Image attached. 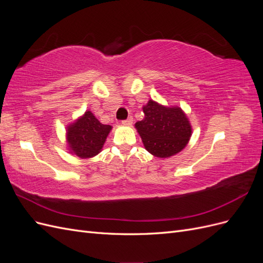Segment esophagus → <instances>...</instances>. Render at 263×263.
<instances>
[{
    "label": "esophagus",
    "mask_w": 263,
    "mask_h": 263,
    "mask_svg": "<svg viewBox=\"0 0 263 263\" xmlns=\"http://www.w3.org/2000/svg\"><path fill=\"white\" fill-rule=\"evenodd\" d=\"M122 125H124V126H132L133 125V118L129 117V118L125 119V121H122Z\"/></svg>",
    "instance_id": "34e87169"
}]
</instances>
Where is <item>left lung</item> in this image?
Wrapping results in <instances>:
<instances>
[{
	"label": "left lung",
	"mask_w": 263,
	"mask_h": 263,
	"mask_svg": "<svg viewBox=\"0 0 263 263\" xmlns=\"http://www.w3.org/2000/svg\"><path fill=\"white\" fill-rule=\"evenodd\" d=\"M142 110L145 117L135 127L149 154L164 159L186 147L192 136V126L181 107L165 106L149 100Z\"/></svg>",
	"instance_id": "obj_1"
}]
</instances>
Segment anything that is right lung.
I'll return each instance as SVG.
<instances>
[{
	"label": "right lung",
	"mask_w": 263,
	"mask_h": 263,
	"mask_svg": "<svg viewBox=\"0 0 263 263\" xmlns=\"http://www.w3.org/2000/svg\"><path fill=\"white\" fill-rule=\"evenodd\" d=\"M113 127L100 123L91 110L78 117L66 128L69 154L81 159H90L99 155Z\"/></svg>",
	"instance_id": "obj_1"
}]
</instances>
